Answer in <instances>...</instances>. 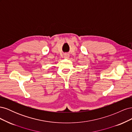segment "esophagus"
I'll return each mask as SVG.
<instances>
[{
	"instance_id": "obj_1",
	"label": "esophagus",
	"mask_w": 132,
	"mask_h": 132,
	"mask_svg": "<svg viewBox=\"0 0 132 132\" xmlns=\"http://www.w3.org/2000/svg\"><path fill=\"white\" fill-rule=\"evenodd\" d=\"M64 58L65 59H68L69 58V55L68 54H65L64 55Z\"/></svg>"
}]
</instances>
